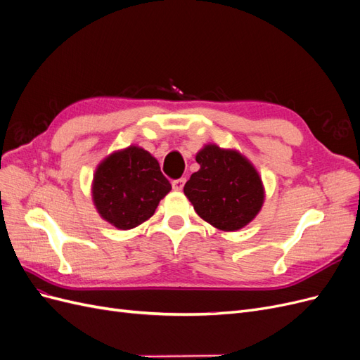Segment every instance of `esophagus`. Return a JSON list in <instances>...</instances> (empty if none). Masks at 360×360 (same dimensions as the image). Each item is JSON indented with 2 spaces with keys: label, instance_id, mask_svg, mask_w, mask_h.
Returning <instances> with one entry per match:
<instances>
[{
  "label": "esophagus",
  "instance_id": "esophagus-1",
  "mask_svg": "<svg viewBox=\"0 0 360 360\" xmlns=\"http://www.w3.org/2000/svg\"><path fill=\"white\" fill-rule=\"evenodd\" d=\"M184 183H186V179H177V180H174V181H172V189H174V191H181L183 186H184Z\"/></svg>",
  "mask_w": 360,
  "mask_h": 360
}]
</instances>
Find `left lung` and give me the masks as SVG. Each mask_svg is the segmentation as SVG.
Here are the masks:
<instances>
[{
	"mask_svg": "<svg viewBox=\"0 0 360 360\" xmlns=\"http://www.w3.org/2000/svg\"><path fill=\"white\" fill-rule=\"evenodd\" d=\"M200 169L184 184L195 212L217 230L237 231L255 219L264 202L263 180L234 148L205 144L195 156Z\"/></svg>",
	"mask_w": 360,
	"mask_h": 360,
	"instance_id": "1",
	"label": "left lung"
}]
</instances>
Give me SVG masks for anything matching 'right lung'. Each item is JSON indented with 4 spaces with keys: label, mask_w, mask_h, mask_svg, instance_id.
I'll use <instances>...</instances> for the list:
<instances>
[{
    "label": "right lung",
    "mask_w": 360,
    "mask_h": 360,
    "mask_svg": "<svg viewBox=\"0 0 360 360\" xmlns=\"http://www.w3.org/2000/svg\"><path fill=\"white\" fill-rule=\"evenodd\" d=\"M169 191L156 158L138 146L106 156L91 183L97 213L118 230H132L150 219Z\"/></svg>",
    "instance_id": "1"
}]
</instances>
